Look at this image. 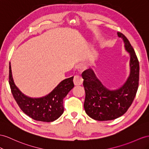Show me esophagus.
Here are the masks:
<instances>
[{"mask_svg":"<svg viewBox=\"0 0 149 149\" xmlns=\"http://www.w3.org/2000/svg\"><path fill=\"white\" fill-rule=\"evenodd\" d=\"M83 79L81 75H75L74 78V83L75 86H80L82 85L83 83Z\"/></svg>","mask_w":149,"mask_h":149,"instance_id":"34e87169","label":"esophagus"}]
</instances>
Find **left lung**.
<instances>
[{"instance_id":"left-lung-1","label":"left lung","mask_w":149,"mask_h":149,"mask_svg":"<svg viewBox=\"0 0 149 149\" xmlns=\"http://www.w3.org/2000/svg\"><path fill=\"white\" fill-rule=\"evenodd\" d=\"M118 36L123 39L125 49L130 56V72L124 84L117 89L110 90L103 86L91 68L82 74L86 92L84 107L87 115L95 120H112L123 115L132 104L138 90L140 69L138 58L127 37L120 32Z\"/></svg>"}]
</instances>
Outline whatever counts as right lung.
<instances>
[{"instance_id": "1", "label": "right lung", "mask_w": 149, "mask_h": 149, "mask_svg": "<svg viewBox=\"0 0 149 149\" xmlns=\"http://www.w3.org/2000/svg\"><path fill=\"white\" fill-rule=\"evenodd\" d=\"M73 78L63 80L47 96L31 98L22 94L15 85L9 64V81L14 100L22 111L36 121L52 122L62 115L64 110L63 98L74 87Z\"/></svg>"}]
</instances>
